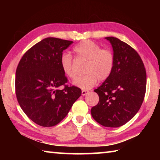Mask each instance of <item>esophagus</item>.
Returning <instances> with one entry per match:
<instances>
[{"mask_svg":"<svg viewBox=\"0 0 160 160\" xmlns=\"http://www.w3.org/2000/svg\"><path fill=\"white\" fill-rule=\"evenodd\" d=\"M88 93V90H82V95L85 96Z\"/></svg>","mask_w":160,"mask_h":160,"instance_id":"34e87169","label":"esophagus"}]
</instances>
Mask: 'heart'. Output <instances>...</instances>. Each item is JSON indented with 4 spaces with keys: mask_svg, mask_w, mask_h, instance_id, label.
<instances>
[{
    "mask_svg": "<svg viewBox=\"0 0 160 160\" xmlns=\"http://www.w3.org/2000/svg\"><path fill=\"white\" fill-rule=\"evenodd\" d=\"M78 58L87 61L82 76L77 78L73 82L75 86L84 90L95 85L97 81H104L109 78L113 70L115 56L109 48H102L97 43L90 40H83L73 47ZM60 66L63 73L69 78H74L72 56L68 53L61 54Z\"/></svg>",
    "mask_w": 160,
    "mask_h": 160,
    "instance_id": "1",
    "label": "heart"
}]
</instances>
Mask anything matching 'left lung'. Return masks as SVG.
Listing matches in <instances>:
<instances>
[{"instance_id": "1", "label": "left lung", "mask_w": 160, "mask_h": 160, "mask_svg": "<svg viewBox=\"0 0 160 160\" xmlns=\"http://www.w3.org/2000/svg\"><path fill=\"white\" fill-rule=\"evenodd\" d=\"M112 45L115 63L109 78L94 92L99 101L91 109L97 123L116 128L138 112L144 100L147 76L139 54L128 44L113 37H105Z\"/></svg>"}]
</instances>
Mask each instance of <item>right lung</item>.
I'll return each mask as SVG.
<instances>
[{"mask_svg":"<svg viewBox=\"0 0 160 160\" xmlns=\"http://www.w3.org/2000/svg\"><path fill=\"white\" fill-rule=\"evenodd\" d=\"M72 42L46 38L27 51L18 65V102L28 117L41 126L60 123L82 93L78 87L67 85L68 80L60 66L61 54Z\"/></svg>","mask_w":160,"mask_h":160,"instance_id":"obj_1","label":"right lung"}]
</instances>
